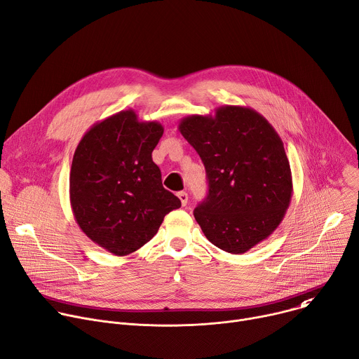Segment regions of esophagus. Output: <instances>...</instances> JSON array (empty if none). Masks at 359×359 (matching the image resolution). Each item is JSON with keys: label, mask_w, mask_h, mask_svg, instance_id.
Instances as JSON below:
<instances>
[{"label": "esophagus", "mask_w": 359, "mask_h": 359, "mask_svg": "<svg viewBox=\"0 0 359 359\" xmlns=\"http://www.w3.org/2000/svg\"><path fill=\"white\" fill-rule=\"evenodd\" d=\"M177 198L180 199V202H182V206H186V205H187L189 196H187V193H186V191H179V193H177Z\"/></svg>", "instance_id": "1"}]
</instances>
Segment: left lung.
Returning <instances> with one entry per match:
<instances>
[{
  "instance_id": "obj_1",
  "label": "left lung",
  "mask_w": 359,
  "mask_h": 359,
  "mask_svg": "<svg viewBox=\"0 0 359 359\" xmlns=\"http://www.w3.org/2000/svg\"><path fill=\"white\" fill-rule=\"evenodd\" d=\"M182 136L201 156L208 198L194 209L205 236L219 249L245 253L268 239L292 199V173L272 124L242 106L180 120Z\"/></svg>"
}]
</instances>
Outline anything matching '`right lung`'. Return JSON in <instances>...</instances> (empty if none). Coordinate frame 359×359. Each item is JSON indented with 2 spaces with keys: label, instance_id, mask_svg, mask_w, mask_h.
Listing matches in <instances>:
<instances>
[{
  "label": "right lung",
  "instance_id": "obj_1",
  "mask_svg": "<svg viewBox=\"0 0 359 359\" xmlns=\"http://www.w3.org/2000/svg\"><path fill=\"white\" fill-rule=\"evenodd\" d=\"M163 136L157 121L118 111L91 126L70 170V203L84 235L116 256L136 252L182 206L161 184L151 151Z\"/></svg>",
  "mask_w": 359,
  "mask_h": 359
}]
</instances>
